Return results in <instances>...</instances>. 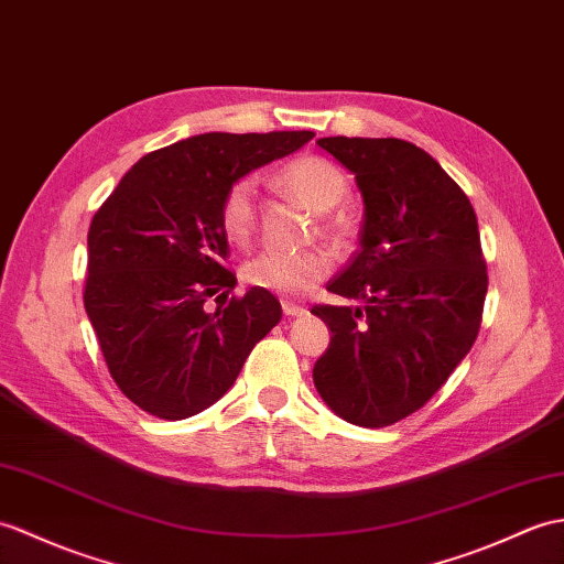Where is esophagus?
<instances>
[{
	"label": "esophagus",
	"mask_w": 564,
	"mask_h": 564,
	"mask_svg": "<svg viewBox=\"0 0 564 564\" xmlns=\"http://www.w3.org/2000/svg\"><path fill=\"white\" fill-rule=\"evenodd\" d=\"M281 305H283L285 317H305V314H307V310L303 305H295L293 300H283Z\"/></svg>",
	"instance_id": "esophagus-1"
}]
</instances>
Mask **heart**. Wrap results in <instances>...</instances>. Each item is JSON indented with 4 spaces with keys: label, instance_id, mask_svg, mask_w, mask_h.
Returning a JSON list of instances; mask_svg holds the SVG:
<instances>
[{
    "label": "heart",
    "instance_id": "obj_1",
    "mask_svg": "<svg viewBox=\"0 0 564 564\" xmlns=\"http://www.w3.org/2000/svg\"><path fill=\"white\" fill-rule=\"evenodd\" d=\"M279 185L312 212H324L322 232L336 245H348L356 235V223L346 208H334L348 194V177L334 161L317 153L295 155L279 170ZM220 228L232 242H247L257 226V182L240 177L223 192L218 206ZM334 259L324 247L305 250H267L247 261L242 279L247 285L279 295H303L329 276Z\"/></svg>",
    "mask_w": 564,
    "mask_h": 564
}]
</instances>
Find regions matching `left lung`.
I'll return each instance as SVG.
<instances>
[{"mask_svg":"<svg viewBox=\"0 0 564 564\" xmlns=\"http://www.w3.org/2000/svg\"><path fill=\"white\" fill-rule=\"evenodd\" d=\"M317 143L356 173L365 223L360 250L326 285L362 307H312L332 329L314 387L344 421L387 427L437 394L480 332L488 267L478 218L464 189L411 141Z\"/></svg>","mask_w":564,"mask_h":564,"instance_id":"obj_1","label":"left lung"}]
</instances>
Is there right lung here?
Returning a JSON list of instances; mask_svg holds the SVG:
<instances>
[{
    "label": "right lung",
    "instance_id": "add662e5",
    "mask_svg": "<svg viewBox=\"0 0 564 564\" xmlns=\"http://www.w3.org/2000/svg\"><path fill=\"white\" fill-rule=\"evenodd\" d=\"M312 137L212 132L151 151L90 220L84 307L115 384L141 411L182 421L208 409L281 322L261 288L228 300L238 279L218 206L230 182Z\"/></svg>",
    "mask_w": 564,
    "mask_h": 564
}]
</instances>
